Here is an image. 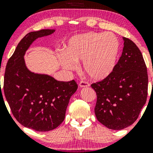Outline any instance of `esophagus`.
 <instances>
[{
    "label": "esophagus",
    "mask_w": 153,
    "mask_h": 153,
    "mask_svg": "<svg viewBox=\"0 0 153 153\" xmlns=\"http://www.w3.org/2000/svg\"><path fill=\"white\" fill-rule=\"evenodd\" d=\"M89 82L87 81H80L79 82V86L80 88H85V87H88L89 86Z\"/></svg>",
    "instance_id": "1"
}]
</instances>
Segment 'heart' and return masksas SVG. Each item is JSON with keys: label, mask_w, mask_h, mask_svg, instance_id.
<instances>
[{"label": "heart", "mask_w": 153, "mask_h": 153, "mask_svg": "<svg viewBox=\"0 0 153 153\" xmlns=\"http://www.w3.org/2000/svg\"><path fill=\"white\" fill-rule=\"evenodd\" d=\"M119 48L118 39L113 34L87 32L72 36L59 59L63 68L70 71L82 62L84 73L93 80H99L113 71Z\"/></svg>", "instance_id": "obj_1"}]
</instances>
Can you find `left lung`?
<instances>
[{
	"mask_svg": "<svg viewBox=\"0 0 153 153\" xmlns=\"http://www.w3.org/2000/svg\"><path fill=\"white\" fill-rule=\"evenodd\" d=\"M123 39L122 56L113 71L101 81L91 84L97 96L96 118L114 130L124 129L137 120L146 103L148 88L143 54L131 40Z\"/></svg>",
	"mask_w": 153,
	"mask_h": 153,
	"instance_id": "obj_1",
	"label": "left lung"
}]
</instances>
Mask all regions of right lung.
I'll return each mask as SVG.
<instances>
[{"instance_id": "add662e5", "label": "right lung", "mask_w": 153, "mask_h": 153, "mask_svg": "<svg viewBox=\"0 0 153 153\" xmlns=\"http://www.w3.org/2000/svg\"><path fill=\"white\" fill-rule=\"evenodd\" d=\"M54 31L42 29L28 33L8 59L5 72L3 91L13 117L35 131L58 127L64 121L70 99L78 89L74 80L58 81L50 75L31 72L26 66L24 57L33 42Z\"/></svg>"}]
</instances>
